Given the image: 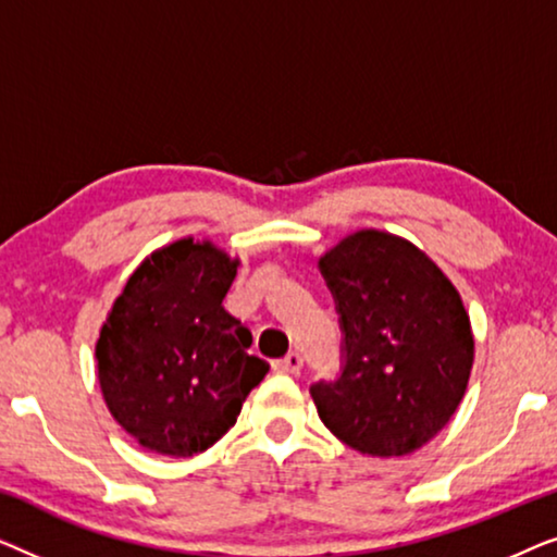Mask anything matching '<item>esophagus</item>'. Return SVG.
<instances>
[{"label":"esophagus","instance_id":"34e87169","mask_svg":"<svg viewBox=\"0 0 557 557\" xmlns=\"http://www.w3.org/2000/svg\"><path fill=\"white\" fill-rule=\"evenodd\" d=\"M304 364V357L299 352H288L286 357H281V360L273 362V370L276 372H288V375H296V372L301 370Z\"/></svg>","mask_w":557,"mask_h":557}]
</instances>
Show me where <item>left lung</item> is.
I'll return each instance as SVG.
<instances>
[{
    "instance_id": "obj_1",
    "label": "left lung",
    "mask_w": 557,
    "mask_h": 557,
    "mask_svg": "<svg viewBox=\"0 0 557 557\" xmlns=\"http://www.w3.org/2000/svg\"><path fill=\"white\" fill-rule=\"evenodd\" d=\"M345 334V368L309 387L322 423L391 459L429 444L459 408L474 334L456 286L400 235L364 227L319 258Z\"/></svg>"
}]
</instances>
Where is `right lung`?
Returning <instances> with one entry per match:
<instances>
[{
	"instance_id": "1",
	"label": "right lung",
	"mask_w": 557,
	"mask_h": 557,
	"mask_svg": "<svg viewBox=\"0 0 557 557\" xmlns=\"http://www.w3.org/2000/svg\"><path fill=\"white\" fill-rule=\"evenodd\" d=\"M238 265L212 240L180 238L144 258L106 317L98 385L116 423L149 451L180 459L210 448L269 372L223 307Z\"/></svg>"
}]
</instances>
